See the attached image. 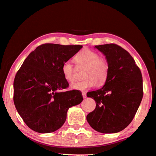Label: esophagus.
I'll list each match as a JSON object with an SVG mask.
<instances>
[{
    "label": "esophagus",
    "instance_id": "34e87169",
    "mask_svg": "<svg viewBox=\"0 0 156 156\" xmlns=\"http://www.w3.org/2000/svg\"><path fill=\"white\" fill-rule=\"evenodd\" d=\"M82 95L83 96V98H86L87 97V95H86V92L85 91H83L82 92Z\"/></svg>",
    "mask_w": 156,
    "mask_h": 156
}]
</instances>
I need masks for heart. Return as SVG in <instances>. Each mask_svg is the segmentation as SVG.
<instances>
[{"instance_id":"obj_1","label":"heart","mask_w":156,"mask_h":156,"mask_svg":"<svg viewBox=\"0 0 156 156\" xmlns=\"http://www.w3.org/2000/svg\"><path fill=\"white\" fill-rule=\"evenodd\" d=\"M76 65L85 66L83 80L76 82L71 87L77 90H87L98 86H102L107 81L110 72V65L108 60L95 51L85 48L78 53L74 58ZM62 75L66 80L73 82L75 80V68L69 60L65 61L62 66Z\"/></svg>"}]
</instances>
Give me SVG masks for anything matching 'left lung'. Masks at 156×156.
Instances as JSON below:
<instances>
[{"label":"left lung","instance_id":"obj_1","mask_svg":"<svg viewBox=\"0 0 156 156\" xmlns=\"http://www.w3.org/2000/svg\"><path fill=\"white\" fill-rule=\"evenodd\" d=\"M95 47L105 55L110 72L102 88L87 93L96 101L95 110L87 115V121L98 132L118 133L132 122L142 101V73L133 57L121 46L108 44Z\"/></svg>","mask_w":156,"mask_h":156}]
</instances>
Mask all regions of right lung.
I'll use <instances>...</instances> for the list:
<instances>
[{
	"instance_id": "add662e5",
	"label": "right lung",
	"mask_w": 156,
	"mask_h": 156,
	"mask_svg": "<svg viewBox=\"0 0 156 156\" xmlns=\"http://www.w3.org/2000/svg\"><path fill=\"white\" fill-rule=\"evenodd\" d=\"M82 45L44 44L26 58L14 80V103L26 124L34 131L48 133L62 127L69 108L83 100L78 90L61 91L69 86L62 66Z\"/></svg>"
}]
</instances>
